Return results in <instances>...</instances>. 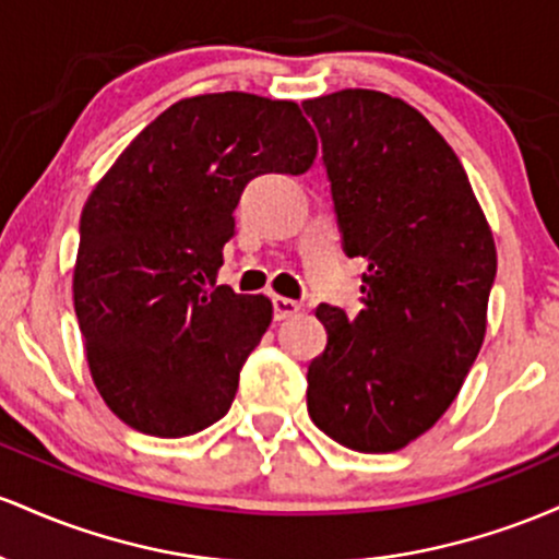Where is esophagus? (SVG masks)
Wrapping results in <instances>:
<instances>
[{
    "label": "esophagus",
    "mask_w": 559,
    "mask_h": 559,
    "mask_svg": "<svg viewBox=\"0 0 559 559\" xmlns=\"http://www.w3.org/2000/svg\"><path fill=\"white\" fill-rule=\"evenodd\" d=\"M272 306H274V319H277V322H282V319L293 317V313L300 311L298 300L282 298V296H274V298H272Z\"/></svg>",
    "instance_id": "34e87169"
}]
</instances>
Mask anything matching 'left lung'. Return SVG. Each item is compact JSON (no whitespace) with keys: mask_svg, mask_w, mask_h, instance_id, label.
<instances>
[{"mask_svg":"<svg viewBox=\"0 0 559 559\" xmlns=\"http://www.w3.org/2000/svg\"><path fill=\"white\" fill-rule=\"evenodd\" d=\"M322 136L343 248L367 259L364 309L319 306L328 348L309 364L319 430L364 454L428 432L486 337L497 246L454 150L404 99L343 90L306 99Z\"/></svg>","mask_w":559,"mask_h":559,"instance_id":"left-lung-1","label":"left lung"}]
</instances>
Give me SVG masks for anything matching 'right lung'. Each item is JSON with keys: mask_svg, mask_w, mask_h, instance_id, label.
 I'll return each instance as SVG.
<instances>
[{"mask_svg": "<svg viewBox=\"0 0 559 559\" xmlns=\"http://www.w3.org/2000/svg\"><path fill=\"white\" fill-rule=\"evenodd\" d=\"M317 134L293 99L185 97L118 155L81 211L73 306L94 385L129 428L181 438L229 412L272 300L213 287L242 190L304 174Z\"/></svg>", "mask_w": 559, "mask_h": 559, "instance_id": "obj_1", "label": "right lung"}]
</instances>
